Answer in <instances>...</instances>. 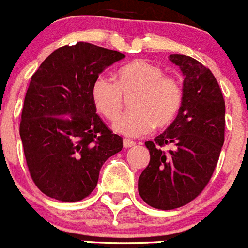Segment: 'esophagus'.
I'll list each match as a JSON object with an SVG mask.
<instances>
[{"label":"esophagus","mask_w":248,"mask_h":248,"mask_svg":"<svg viewBox=\"0 0 248 248\" xmlns=\"http://www.w3.org/2000/svg\"><path fill=\"white\" fill-rule=\"evenodd\" d=\"M134 145H135V143H134V141H133V140H130V139H124V140H123V146H124V148H125V149L131 148V146H134Z\"/></svg>","instance_id":"1"}]
</instances>
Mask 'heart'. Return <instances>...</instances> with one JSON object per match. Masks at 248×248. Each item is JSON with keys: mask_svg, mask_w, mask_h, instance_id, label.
Listing matches in <instances>:
<instances>
[{"mask_svg": "<svg viewBox=\"0 0 248 248\" xmlns=\"http://www.w3.org/2000/svg\"><path fill=\"white\" fill-rule=\"evenodd\" d=\"M133 95V110L120 117L113 125L117 133L131 138L148 134L155 125H169L180 111L184 100L180 82L165 76L161 67L144 59L120 67L117 82L98 76L91 88L92 102L108 120L117 119L122 113L124 98Z\"/></svg>", "mask_w": 248, "mask_h": 248, "instance_id": "1", "label": "heart"}]
</instances>
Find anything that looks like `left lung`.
I'll use <instances>...</instances> for the list:
<instances>
[{
	"label": "left lung",
	"mask_w": 248,
	"mask_h": 248,
	"mask_svg": "<svg viewBox=\"0 0 248 248\" xmlns=\"http://www.w3.org/2000/svg\"><path fill=\"white\" fill-rule=\"evenodd\" d=\"M184 76V100L174 122L146 141L149 165L138 190L151 207L172 210L194 200L211 179L225 140V100L209 68L184 54H170ZM172 149L164 152L162 146Z\"/></svg>",
	"instance_id": "8db88e82"
}]
</instances>
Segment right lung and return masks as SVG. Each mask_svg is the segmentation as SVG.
Instances as JSON below:
<instances>
[{
    "label": "right lung",
    "instance_id": "add662e5",
    "mask_svg": "<svg viewBox=\"0 0 248 248\" xmlns=\"http://www.w3.org/2000/svg\"><path fill=\"white\" fill-rule=\"evenodd\" d=\"M125 56L87 42L63 46L32 76L22 110L21 135L32 180L65 202L87 198L103 164L123 148L95 113L94 79Z\"/></svg>",
    "mask_w": 248,
    "mask_h": 248
}]
</instances>
